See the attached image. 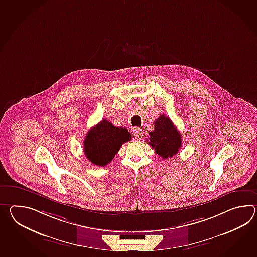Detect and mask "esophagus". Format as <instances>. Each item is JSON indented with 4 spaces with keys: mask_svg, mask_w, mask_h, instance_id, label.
<instances>
[{
    "mask_svg": "<svg viewBox=\"0 0 257 257\" xmlns=\"http://www.w3.org/2000/svg\"><path fill=\"white\" fill-rule=\"evenodd\" d=\"M142 129H140V128H135L134 129V137L137 140H140L142 138Z\"/></svg>",
    "mask_w": 257,
    "mask_h": 257,
    "instance_id": "34e87169",
    "label": "esophagus"
}]
</instances>
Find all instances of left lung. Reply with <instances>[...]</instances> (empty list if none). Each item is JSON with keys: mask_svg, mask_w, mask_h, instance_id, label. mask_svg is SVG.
Returning a JSON list of instances; mask_svg holds the SVG:
<instances>
[{"mask_svg": "<svg viewBox=\"0 0 257 257\" xmlns=\"http://www.w3.org/2000/svg\"><path fill=\"white\" fill-rule=\"evenodd\" d=\"M149 145L164 160L177 154L182 137L169 117L161 115L155 121L154 131L149 132Z\"/></svg>", "mask_w": 257, "mask_h": 257, "instance_id": "obj_1", "label": "left lung"}]
</instances>
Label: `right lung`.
Listing matches in <instances>:
<instances>
[{"instance_id": "1", "label": "right lung", "mask_w": 257, "mask_h": 257, "mask_svg": "<svg viewBox=\"0 0 257 257\" xmlns=\"http://www.w3.org/2000/svg\"><path fill=\"white\" fill-rule=\"evenodd\" d=\"M130 139L131 135L126 128L103 120L86 134L84 152L91 163L104 167L113 160L121 145Z\"/></svg>"}]
</instances>
